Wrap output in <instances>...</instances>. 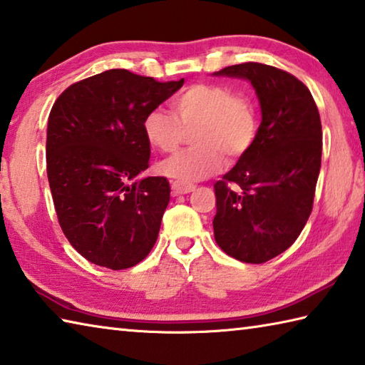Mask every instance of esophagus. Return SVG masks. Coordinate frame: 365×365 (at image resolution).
<instances>
[{
    "label": "esophagus",
    "mask_w": 365,
    "mask_h": 365,
    "mask_svg": "<svg viewBox=\"0 0 365 365\" xmlns=\"http://www.w3.org/2000/svg\"><path fill=\"white\" fill-rule=\"evenodd\" d=\"M170 187H172V193L174 195H188L195 190L193 185H185L180 182H172Z\"/></svg>",
    "instance_id": "esophagus-1"
}]
</instances>
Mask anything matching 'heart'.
<instances>
[{
	"label": "heart",
	"mask_w": 365,
	"mask_h": 365,
	"mask_svg": "<svg viewBox=\"0 0 365 365\" xmlns=\"http://www.w3.org/2000/svg\"><path fill=\"white\" fill-rule=\"evenodd\" d=\"M174 115L153 110L143 119V132L155 148L170 153L191 130L195 147L161 163L160 170L190 185L207 178L222 168L223 156L236 160L252 148L258 121L246 97L218 84H193L172 101Z\"/></svg>",
	"instance_id": "b5f03b06"
}]
</instances>
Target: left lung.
I'll return each mask as SVG.
<instances>
[{
    "label": "left lung",
    "instance_id": "1",
    "mask_svg": "<svg viewBox=\"0 0 365 365\" xmlns=\"http://www.w3.org/2000/svg\"><path fill=\"white\" fill-rule=\"evenodd\" d=\"M214 76L247 79L262 123L252 148L214 185V236L230 257L264 263L307 225L321 170L322 125L309 89L287 71L247 62Z\"/></svg>",
    "mask_w": 365,
    "mask_h": 365
}]
</instances>
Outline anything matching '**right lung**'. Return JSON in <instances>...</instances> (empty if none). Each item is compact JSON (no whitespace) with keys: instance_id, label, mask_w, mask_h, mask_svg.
<instances>
[{"instance_id":"1","label":"right lung","mask_w":365,"mask_h":365,"mask_svg":"<svg viewBox=\"0 0 365 365\" xmlns=\"http://www.w3.org/2000/svg\"><path fill=\"white\" fill-rule=\"evenodd\" d=\"M182 86L113 68L71 84L52 107V200L63 235L91 263L125 269L153 249L170 187L165 177H138L150 165L143 119Z\"/></svg>"}]
</instances>
